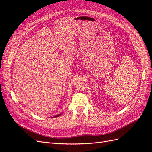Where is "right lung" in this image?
<instances>
[{
  "label": "right lung",
  "instance_id": "right-lung-1",
  "mask_svg": "<svg viewBox=\"0 0 152 152\" xmlns=\"http://www.w3.org/2000/svg\"><path fill=\"white\" fill-rule=\"evenodd\" d=\"M61 115V114H59V115H56V116H54V117H58V116H59V115Z\"/></svg>",
  "mask_w": 152,
  "mask_h": 152
}]
</instances>
